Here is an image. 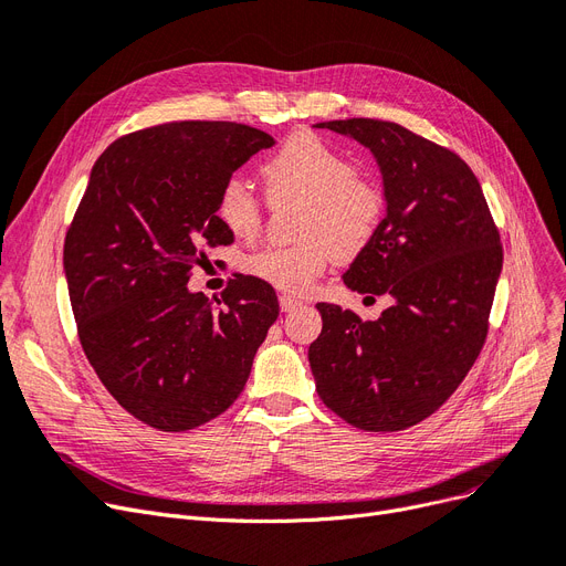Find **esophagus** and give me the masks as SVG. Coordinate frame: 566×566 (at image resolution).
<instances>
[{"label": "esophagus", "instance_id": "1", "mask_svg": "<svg viewBox=\"0 0 566 566\" xmlns=\"http://www.w3.org/2000/svg\"><path fill=\"white\" fill-rule=\"evenodd\" d=\"M303 303L301 301H296V298H291V296H280V310L282 312H294V310H298Z\"/></svg>", "mask_w": 566, "mask_h": 566}]
</instances>
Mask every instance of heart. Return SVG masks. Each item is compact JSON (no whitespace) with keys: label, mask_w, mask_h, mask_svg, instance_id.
Returning <instances> with one entry per match:
<instances>
[{"label":"heart","mask_w":566,"mask_h":566,"mask_svg":"<svg viewBox=\"0 0 566 566\" xmlns=\"http://www.w3.org/2000/svg\"><path fill=\"white\" fill-rule=\"evenodd\" d=\"M272 200L303 198L298 244H270L242 263L247 275L284 294H307L324 268L340 256H357L378 233L385 214L382 188L354 175L338 149L312 133L291 135L261 167ZM217 219L238 240H254L263 207L249 184L230 177L217 193Z\"/></svg>","instance_id":"obj_1"}]
</instances>
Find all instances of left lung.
I'll list each match as a JSON object with an SVG mask.
<instances>
[{"label": "left lung", "mask_w": 566, "mask_h": 566, "mask_svg": "<svg viewBox=\"0 0 566 566\" xmlns=\"http://www.w3.org/2000/svg\"><path fill=\"white\" fill-rule=\"evenodd\" d=\"M317 128L364 144L382 172L387 214L343 275L391 296L378 322L317 303L307 359L319 399L364 431H401L441 408L488 338L504 263L499 230L471 167L399 123L347 118Z\"/></svg>", "instance_id": "8db88e82"}]
</instances>
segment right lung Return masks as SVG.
<instances>
[{
  "label": "right lung",
  "mask_w": 566,
  "mask_h": 566,
  "mask_svg": "<svg viewBox=\"0 0 566 566\" xmlns=\"http://www.w3.org/2000/svg\"><path fill=\"white\" fill-rule=\"evenodd\" d=\"M272 144L242 123L179 120L118 137L93 165L62 256L72 312L102 385L154 429L233 406L280 315L251 275L217 306L186 286L207 247L233 242L214 212L221 184Z\"/></svg>",
  "instance_id": "add662e5"
}]
</instances>
